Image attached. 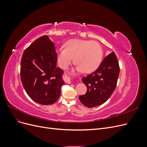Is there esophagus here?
<instances>
[{
  "instance_id": "esophagus-1",
  "label": "esophagus",
  "mask_w": 147,
  "mask_h": 147,
  "mask_svg": "<svg viewBox=\"0 0 147 147\" xmlns=\"http://www.w3.org/2000/svg\"><path fill=\"white\" fill-rule=\"evenodd\" d=\"M63 79L64 80L65 83H70L71 82H70V79L69 78V77H68L67 75H63Z\"/></svg>"
}]
</instances>
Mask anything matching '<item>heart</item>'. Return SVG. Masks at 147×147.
<instances>
[{"mask_svg":"<svg viewBox=\"0 0 147 147\" xmlns=\"http://www.w3.org/2000/svg\"><path fill=\"white\" fill-rule=\"evenodd\" d=\"M65 49L57 50L59 65L66 69L75 58L77 69L83 73H90L100 65L103 51L99 43L91 40H72L67 42Z\"/></svg>","mask_w":147,"mask_h":147,"instance_id":"b5f03b06","label":"heart"}]
</instances>
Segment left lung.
<instances>
[{
    "mask_svg": "<svg viewBox=\"0 0 147 147\" xmlns=\"http://www.w3.org/2000/svg\"><path fill=\"white\" fill-rule=\"evenodd\" d=\"M119 66L116 55L112 52L102 61L94 72L82 78L87 87L85 94L79 100L87 107H94L104 104L112 96L117 86Z\"/></svg>",
    "mask_w": 147,
    "mask_h": 147,
    "instance_id": "8db88e82",
    "label": "left lung"
}]
</instances>
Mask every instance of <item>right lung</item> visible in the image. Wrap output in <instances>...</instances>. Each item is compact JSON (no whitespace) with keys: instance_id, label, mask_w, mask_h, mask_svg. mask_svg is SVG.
<instances>
[{"instance_id":"obj_1","label":"right lung","mask_w":147,"mask_h":147,"mask_svg":"<svg viewBox=\"0 0 147 147\" xmlns=\"http://www.w3.org/2000/svg\"><path fill=\"white\" fill-rule=\"evenodd\" d=\"M55 44L47 35L39 37L24 50L21 60V80L28 95L42 105L59 99L64 84V71L57 67Z\"/></svg>"}]
</instances>
